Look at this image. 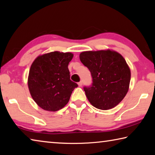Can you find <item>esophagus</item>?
Instances as JSON below:
<instances>
[{
  "label": "esophagus",
  "mask_w": 155,
  "mask_h": 155,
  "mask_svg": "<svg viewBox=\"0 0 155 155\" xmlns=\"http://www.w3.org/2000/svg\"><path fill=\"white\" fill-rule=\"evenodd\" d=\"M82 85H83V82H82V81H80L79 83H78V85L79 86V87H81V86H82Z\"/></svg>",
  "instance_id": "34e87169"
}]
</instances>
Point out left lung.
Returning a JSON list of instances; mask_svg holds the SVG:
<instances>
[{"instance_id": "1", "label": "left lung", "mask_w": 155, "mask_h": 155, "mask_svg": "<svg viewBox=\"0 0 155 155\" xmlns=\"http://www.w3.org/2000/svg\"><path fill=\"white\" fill-rule=\"evenodd\" d=\"M82 64L91 72V87H84L91 104L109 110L121 102L129 89L130 70L119 52L111 49L81 52Z\"/></svg>"}]
</instances>
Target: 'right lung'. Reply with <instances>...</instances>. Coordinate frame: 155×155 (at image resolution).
Segmentation results:
<instances>
[{
    "instance_id": "obj_1",
    "label": "right lung",
    "mask_w": 155,
    "mask_h": 155,
    "mask_svg": "<svg viewBox=\"0 0 155 155\" xmlns=\"http://www.w3.org/2000/svg\"><path fill=\"white\" fill-rule=\"evenodd\" d=\"M72 52L54 51L38 56L31 65L28 87L34 101L41 109L57 111L66 105L78 86L70 80L68 64Z\"/></svg>"
}]
</instances>
